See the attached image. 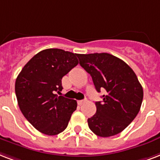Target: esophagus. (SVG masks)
<instances>
[{"mask_svg":"<svg viewBox=\"0 0 160 160\" xmlns=\"http://www.w3.org/2000/svg\"><path fill=\"white\" fill-rule=\"evenodd\" d=\"M84 102H85L84 100H78V105H82Z\"/></svg>","mask_w":160,"mask_h":160,"instance_id":"esophagus-1","label":"esophagus"}]
</instances>
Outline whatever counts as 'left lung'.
<instances>
[{"label":"left lung","mask_w":160,"mask_h":160,"mask_svg":"<svg viewBox=\"0 0 160 160\" xmlns=\"http://www.w3.org/2000/svg\"><path fill=\"white\" fill-rule=\"evenodd\" d=\"M79 64L92 77L98 92L104 90L102 102H96L97 112L88 119L96 135L110 137L121 133L140 110L143 88L133 69L109 53L77 54Z\"/></svg>","instance_id":"1"}]
</instances>
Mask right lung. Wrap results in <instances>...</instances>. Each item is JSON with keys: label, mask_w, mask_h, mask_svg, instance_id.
Wrapping results in <instances>:
<instances>
[{"label": "right lung", "mask_w": 160, "mask_h": 160, "mask_svg": "<svg viewBox=\"0 0 160 160\" xmlns=\"http://www.w3.org/2000/svg\"><path fill=\"white\" fill-rule=\"evenodd\" d=\"M78 64L76 53L49 48L36 54L17 76L15 91L22 114L39 132L57 135L66 129L76 100L58 97L62 78Z\"/></svg>", "instance_id": "obj_1"}]
</instances>
